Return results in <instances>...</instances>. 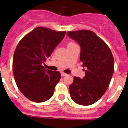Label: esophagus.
I'll use <instances>...</instances> for the list:
<instances>
[{"mask_svg": "<svg viewBox=\"0 0 128 128\" xmlns=\"http://www.w3.org/2000/svg\"><path fill=\"white\" fill-rule=\"evenodd\" d=\"M66 75H67V74L64 73V72H61V76H66Z\"/></svg>", "mask_w": 128, "mask_h": 128, "instance_id": "1", "label": "esophagus"}]
</instances>
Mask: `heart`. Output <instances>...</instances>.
Wrapping results in <instances>:
<instances>
[{
	"instance_id": "b5f03b06",
	"label": "heart",
	"mask_w": 128,
	"mask_h": 128,
	"mask_svg": "<svg viewBox=\"0 0 128 128\" xmlns=\"http://www.w3.org/2000/svg\"><path fill=\"white\" fill-rule=\"evenodd\" d=\"M74 42H69V43H68V44H74Z\"/></svg>"
}]
</instances>
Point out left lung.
I'll return each instance as SVG.
<instances>
[{"instance_id":"obj_1","label":"left lung","mask_w":128,"mask_h":128,"mask_svg":"<svg viewBox=\"0 0 128 128\" xmlns=\"http://www.w3.org/2000/svg\"><path fill=\"white\" fill-rule=\"evenodd\" d=\"M68 35L79 43L80 59L86 68L83 78L74 77L69 86L74 102L90 105L99 100L109 87L114 72V59L110 49L102 39L90 30L68 32Z\"/></svg>"}]
</instances>
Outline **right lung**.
<instances>
[{
	"instance_id": "obj_1",
	"label": "right lung",
	"mask_w": 128,
	"mask_h": 128,
	"mask_svg": "<svg viewBox=\"0 0 128 128\" xmlns=\"http://www.w3.org/2000/svg\"><path fill=\"white\" fill-rule=\"evenodd\" d=\"M66 31L37 27L20 41L13 58L15 82L24 96L41 103L52 97L60 73L45 69L42 64L64 38Z\"/></svg>"
}]
</instances>
